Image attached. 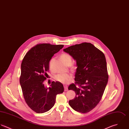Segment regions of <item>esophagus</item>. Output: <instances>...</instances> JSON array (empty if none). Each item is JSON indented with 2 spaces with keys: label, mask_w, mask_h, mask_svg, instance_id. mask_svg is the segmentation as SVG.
Wrapping results in <instances>:
<instances>
[{
  "label": "esophagus",
  "mask_w": 129,
  "mask_h": 129,
  "mask_svg": "<svg viewBox=\"0 0 129 129\" xmlns=\"http://www.w3.org/2000/svg\"><path fill=\"white\" fill-rule=\"evenodd\" d=\"M64 91H68V86H64Z\"/></svg>",
  "instance_id": "34e87169"
}]
</instances>
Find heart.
I'll use <instances>...</instances> for the list:
<instances>
[{
  "label": "heart",
  "instance_id": "b5f03b06",
  "mask_svg": "<svg viewBox=\"0 0 129 129\" xmlns=\"http://www.w3.org/2000/svg\"><path fill=\"white\" fill-rule=\"evenodd\" d=\"M60 58L62 61L67 65L71 64L72 63V57L68 53H62L60 55ZM75 69V67H73ZM72 78V75L71 74H58L54 76V78L55 81L61 83L62 84L68 83Z\"/></svg>",
  "mask_w": 129,
  "mask_h": 129
}]
</instances>
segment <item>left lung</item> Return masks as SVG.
<instances>
[{
	"label": "left lung",
	"mask_w": 129,
	"mask_h": 129,
	"mask_svg": "<svg viewBox=\"0 0 129 129\" xmlns=\"http://www.w3.org/2000/svg\"><path fill=\"white\" fill-rule=\"evenodd\" d=\"M63 51L76 60L77 67L75 84L68 87L75 91L76 96L69 101V105L77 112L86 113L99 104L108 83L105 56L93 44L87 43L72 45Z\"/></svg>",
	"instance_id": "left-lung-1"
}]
</instances>
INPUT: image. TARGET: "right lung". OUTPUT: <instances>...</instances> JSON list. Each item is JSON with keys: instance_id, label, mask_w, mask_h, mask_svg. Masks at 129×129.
I'll list each match as a JSON object with an SVG mask.
<instances>
[{"instance_id": "obj_1", "label": "right lung", "mask_w": 129, "mask_h": 129, "mask_svg": "<svg viewBox=\"0 0 129 129\" xmlns=\"http://www.w3.org/2000/svg\"><path fill=\"white\" fill-rule=\"evenodd\" d=\"M63 47L60 44H39L31 48L22 60L20 84L26 104L37 113L50 110L56 95L63 91V86L60 82H52L48 87L43 84L50 59Z\"/></svg>"}]
</instances>
